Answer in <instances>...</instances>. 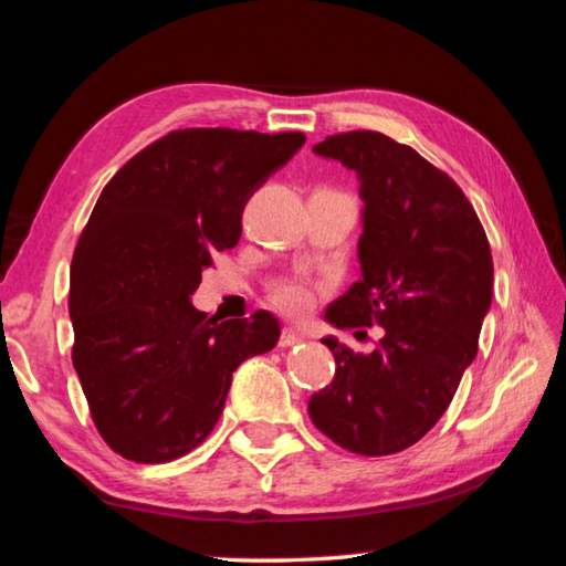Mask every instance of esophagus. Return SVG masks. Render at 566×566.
<instances>
[{"label":"esophagus","instance_id":"1","mask_svg":"<svg viewBox=\"0 0 566 566\" xmlns=\"http://www.w3.org/2000/svg\"><path fill=\"white\" fill-rule=\"evenodd\" d=\"M302 342H304L302 334H296L290 327H284L280 334V347H294V344H302Z\"/></svg>","mask_w":566,"mask_h":566}]
</instances>
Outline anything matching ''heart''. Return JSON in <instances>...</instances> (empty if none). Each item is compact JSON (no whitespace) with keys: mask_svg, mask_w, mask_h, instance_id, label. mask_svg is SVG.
I'll use <instances>...</instances> for the list:
<instances>
[{"mask_svg":"<svg viewBox=\"0 0 566 566\" xmlns=\"http://www.w3.org/2000/svg\"><path fill=\"white\" fill-rule=\"evenodd\" d=\"M272 300L286 314L302 317V314H306V312L312 310L314 294H312L310 286L302 284V282H280L272 290Z\"/></svg>","mask_w":566,"mask_h":566,"instance_id":"obj_1","label":"heart"}]
</instances>
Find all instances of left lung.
I'll return each instance as SVG.
<instances>
[{
    "label": "left lung",
    "mask_w": 566,
    "mask_h": 566,
    "mask_svg": "<svg viewBox=\"0 0 566 566\" xmlns=\"http://www.w3.org/2000/svg\"><path fill=\"white\" fill-rule=\"evenodd\" d=\"M314 155L359 179L361 280L329 304L332 327H371L369 354L324 339L337 371L310 399L319 432L354 454H395L419 442L476 357L492 306L494 266L474 207L444 171L379 132L334 134Z\"/></svg>",
    "instance_id": "obj_1"
}]
</instances>
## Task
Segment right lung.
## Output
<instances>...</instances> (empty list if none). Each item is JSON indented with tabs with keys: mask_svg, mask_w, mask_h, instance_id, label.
I'll return each instance as SVG.
<instances>
[{
	"mask_svg": "<svg viewBox=\"0 0 566 566\" xmlns=\"http://www.w3.org/2000/svg\"><path fill=\"white\" fill-rule=\"evenodd\" d=\"M304 142L169 132L102 189L72 260V361L94 424L124 459L161 464L202 444L239 364L280 342L270 312L207 319L191 294L214 254L237 247L249 197Z\"/></svg>",
	"mask_w": 566,
	"mask_h": 566,
	"instance_id": "1",
	"label": "right lung"
}]
</instances>
